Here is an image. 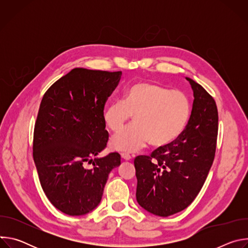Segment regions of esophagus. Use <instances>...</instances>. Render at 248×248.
Returning <instances> with one entry per match:
<instances>
[{
  "label": "esophagus",
  "instance_id": "obj_1",
  "mask_svg": "<svg viewBox=\"0 0 248 248\" xmlns=\"http://www.w3.org/2000/svg\"><path fill=\"white\" fill-rule=\"evenodd\" d=\"M121 156H122V159L124 160V161H129V160L131 159V156L128 155V154H126V153H122Z\"/></svg>",
  "mask_w": 248,
  "mask_h": 248
}]
</instances>
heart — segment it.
Instances as JSON below:
<instances>
[{
	"instance_id": "b5f03b06",
	"label": "heart",
	"mask_w": 248,
	"mask_h": 248,
	"mask_svg": "<svg viewBox=\"0 0 248 248\" xmlns=\"http://www.w3.org/2000/svg\"><path fill=\"white\" fill-rule=\"evenodd\" d=\"M190 115L191 103L186 93L140 81L124 90L122 101L111 103L104 110L103 121L111 131L119 132L133 117V125L110 142L114 150L131 153L148 142L155 148L170 145L184 133Z\"/></svg>"
}]
</instances>
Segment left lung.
Returning <instances> with one entry per match:
<instances>
[{
	"mask_svg": "<svg viewBox=\"0 0 248 248\" xmlns=\"http://www.w3.org/2000/svg\"><path fill=\"white\" fill-rule=\"evenodd\" d=\"M193 90L189 122L173 143L134 159L136 200L149 213L168 217L188 207L201 190L213 164L218 134L215 100L186 78Z\"/></svg>",
	"mask_w": 248,
	"mask_h": 248,
	"instance_id": "1",
	"label": "left lung"
}]
</instances>
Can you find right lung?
I'll return each mask as SVG.
<instances>
[{
    "mask_svg": "<svg viewBox=\"0 0 248 248\" xmlns=\"http://www.w3.org/2000/svg\"><path fill=\"white\" fill-rule=\"evenodd\" d=\"M122 72L77 67L44 94L33 135V159L41 186L62 213L81 216L100 203L110 171L121 165L114 152L98 158L109 139L105 104ZM92 163L87 168L86 165Z\"/></svg>",
    "mask_w": 248,
    "mask_h": 248,
    "instance_id": "add662e5",
    "label": "right lung"
}]
</instances>
